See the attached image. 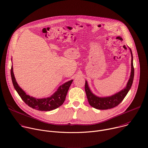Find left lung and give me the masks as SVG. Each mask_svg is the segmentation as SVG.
I'll return each instance as SVG.
<instances>
[{"label": "left lung", "instance_id": "8db88e82", "mask_svg": "<svg viewBox=\"0 0 148 148\" xmlns=\"http://www.w3.org/2000/svg\"><path fill=\"white\" fill-rule=\"evenodd\" d=\"M131 54V71L130 78L125 87L119 92L107 97H99L93 94L88 86V82L86 80L85 91L88 102L91 107L98 110H108L115 107L124 99L130 90L134 77V69L133 65V56L131 49L128 47Z\"/></svg>", "mask_w": 148, "mask_h": 148}]
</instances>
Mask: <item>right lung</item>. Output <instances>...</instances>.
Segmentation results:
<instances>
[{"mask_svg":"<svg viewBox=\"0 0 148 148\" xmlns=\"http://www.w3.org/2000/svg\"><path fill=\"white\" fill-rule=\"evenodd\" d=\"M10 72L14 88L21 98L30 107L41 111H49L60 107L64 103L69 87L73 81V79H71L62 84L53 94L49 97L36 98L26 94L25 91L18 85L13 73V66H12Z\"/></svg>","mask_w":148,"mask_h":148,"instance_id":"right-lung-1","label":"right lung"}]
</instances>
